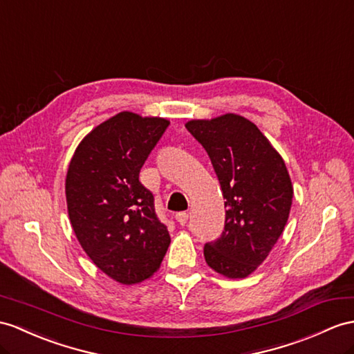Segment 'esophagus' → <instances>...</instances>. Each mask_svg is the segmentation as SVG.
<instances>
[{"instance_id": "esophagus-1", "label": "esophagus", "mask_w": 354, "mask_h": 354, "mask_svg": "<svg viewBox=\"0 0 354 354\" xmlns=\"http://www.w3.org/2000/svg\"><path fill=\"white\" fill-rule=\"evenodd\" d=\"M187 219H189V214L182 212V213H177L176 214V221L180 223V225H186L187 223Z\"/></svg>"}]
</instances>
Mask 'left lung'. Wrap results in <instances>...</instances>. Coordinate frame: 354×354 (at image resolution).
Segmentation results:
<instances>
[{
  "instance_id": "obj_1",
  "label": "left lung",
  "mask_w": 354,
  "mask_h": 354,
  "mask_svg": "<svg viewBox=\"0 0 354 354\" xmlns=\"http://www.w3.org/2000/svg\"><path fill=\"white\" fill-rule=\"evenodd\" d=\"M185 126L209 154L227 207L222 236L204 246L205 263L225 278H246L287 225L295 192L286 162L242 115L228 112Z\"/></svg>"
}]
</instances>
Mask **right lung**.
<instances>
[{"label": "right lung", "mask_w": 354, "mask_h": 354, "mask_svg": "<svg viewBox=\"0 0 354 354\" xmlns=\"http://www.w3.org/2000/svg\"><path fill=\"white\" fill-rule=\"evenodd\" d=\"M169 122L118 112L77 145L66 176L67 213L77 242L123 286L151 278L171 243L140 171Z\"/></svg>", "instance_id": "obj_1"}]
</instances>
